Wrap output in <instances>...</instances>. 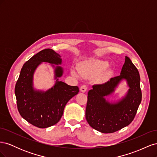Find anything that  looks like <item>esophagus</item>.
Segmentation results:
<instances>
[{"instance_id": "esophagus-1", "label": "esophagus", "mask_w": 157, "mask_h": 157, "mask_svg": "<svg viewBox=\"0 0 157 157\" xmlns=\"http://www.w3.org/2000/svg\"><path fill=\"white\" fill-rule=\"evenodd\" d=\"M80 92H83V93L86 92V90H87V86H86V85H82V86H80Z\"/></svg>"}]
</instances>
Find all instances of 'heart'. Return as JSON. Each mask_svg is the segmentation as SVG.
Here are the masks:
<instances>
[{"instance_id": "b5f03b06", "label": "heart", "mask_w": 157, "mask_h": 157, "mask_svg": "<svg viewBox=\"0 0 157 157\" xmlns=\"http://www.w3.org/2000/svg\"><path fill=\"white\" fill-rule=\"evenodd\" d=\"M107 66L108 63L105 61L90 59L84 61L80 63L78 70L75 68H71V73L73 76L77 78H79V74L82 77L92 78L102 73L103 70L107 67ZM107 75V71H104L101 74V78H105Z\"/></svg>"}]
</instances>
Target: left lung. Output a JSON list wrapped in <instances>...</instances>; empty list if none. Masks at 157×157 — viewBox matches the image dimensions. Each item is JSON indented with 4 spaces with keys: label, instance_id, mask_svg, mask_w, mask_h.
Returning <instances> with one entry per match:
<instances>
[{
    "label": "left lung",
    "instance_id": "obj_1",
    "mask_svg": "<svg viewBox=\"0 0 157 157\" xmlns=\"http://www.w3.org/2000/svg\"><path fill=\"white\" fill-rule=\"evenodd\" d=\"M122 80L128 87L127 94L118 101L108 97ZM88 93L86 119L89 125L101 133H113L129 125L134 120L141 101L138 70L128 57H125L121 75L102 84L94 85Z\"/></svg>",
    "mask_w": 157,
    "mask_h": 157
}]
</instances>
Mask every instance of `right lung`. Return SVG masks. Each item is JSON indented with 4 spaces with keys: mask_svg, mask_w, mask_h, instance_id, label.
I'll use <instances>...</instances> for the list:
<instances>
[{
    "mask_svg": "<svg viewBox=\"0 0 157 157\" xmlns=\"http://www.w3.org/2000/svg\"><path fill=\"white\" fill-rule=\"evenodd\" d=\"M42 62L51 64L56 80L54 86L46 91L35 89L33 84L35 71ZM61 63V56L48 48L33 56L21 70L15 87L17 109L22 118L33 126L45 128L57 124L66 104L79 92L78 86L59 80L63 74V69L58 66Z\"/></svg>",
    "mask_w": 157,
    "mask_h": 157,
    "instance_id": "add662e5",
    "label": "right lung"
}]
</instances>
